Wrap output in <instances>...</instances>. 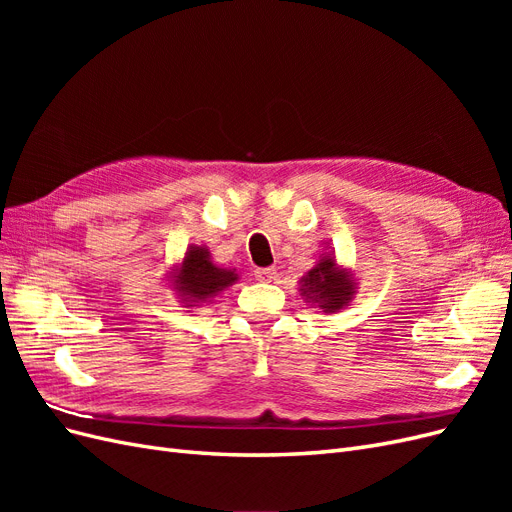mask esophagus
<instances>
[{
  "label": "esophagus",
  "mask_w": 512,
  "mask_h": 512,
  "mask_svg": "<svg viewBox=\"0 0 512 512\" xmlns=\"http://www.w3.org/2000/svg\"><path fill=\"white\" fill-rule=\"evenodd\" d=\"M254 275H256V280H260V282H271L273 277H275V269H273V267H267V269H256V271H254Z\"/></svg>",
  "instance_id": "obj_1"
}]
</instances>
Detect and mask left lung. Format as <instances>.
<instances>
[{
  "mask_svg": "<svg viewBox=\"0 0 512 512\" xmlns=\"http://www.w3.org/2000/svg\"><path fill=\"white\" fill-rule=\"evenodd\" d=\"M299 292L307 303L318 305L324 314H335L354 299L356 280L350 269L337 265L331 252H324L299 280Z\"/></svg>",
  "mask_w": 512,
  "mask_h": 512,
  "instance_id": "1",
  "label": "left lung"
}]
</instances>
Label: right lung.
<instances>
[{
  "instance_id": "obj_1",
  "label": "right lung",
  "mask_w": 512,
  "mask_h": 512,
  "mask_svg": "<svg viewBox=\"0 0 512 512\" xmlns=\"http://www.w3.org/2000/svg\"><path fill=\"white\" fill-rule=\"evenodd\" d=\"M168 277L170 286H173L185 307H200L203 303H211L239 280L235 269L215 265L205 245H190L188 252H185L179 265L173 267Z\"/></svg>"
}]
</instances>
